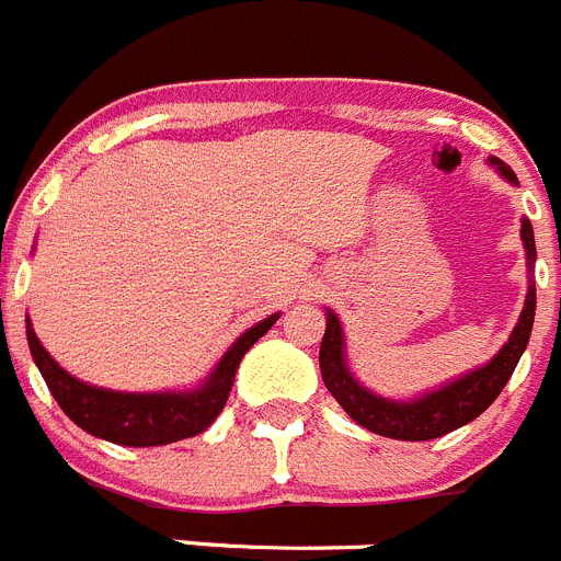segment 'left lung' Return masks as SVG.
Returning <instances> with one entry per match:
<instances>
[{"mask_svg":"<svg viewBox=\"0 0 561 561\" xmlns=\"http://www.w3.org/2000/svg\"><path fill=\"white\" fill-rule=\"evenodd\" d=\"M493 164H499L501 175L515 181V173L506 164H501L499 159H493ZM520 237H524L529 261H535V231H531L529 220H524ZM531 322H535V286H529L524 313L517 319L510 341L488 366L451 382L444 391L426 393L424 399H415V402H388L352 380L344 364V335H341L335 313H328V330H324L322 346H319V369H322V380L335 402L360 426L377 432V435L397 437V440H432V437L449 435L457 426L473 421L495 402L529 344Z\"/></svg>","mask_w":561,"mask_h":561,"instance_id":"left-lung-1","label":"left lung"}]
</instances>
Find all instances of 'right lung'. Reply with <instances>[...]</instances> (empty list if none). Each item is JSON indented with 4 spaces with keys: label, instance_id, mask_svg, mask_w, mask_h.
<instances>
[{
    "label": "right lung",
    "instance_id": "add662e5",
    "mask_svg": "<svg viewBox=\"0 0 561 561\" xmlns=\"http://www.w3.org/2000/svg\"><path fill=\"white\" fill-rule=\"evenodd\" d=\"M275 322L277 313L237 339V344L222 355L217 369L211 371L206 386L192 393H117L84 386L51 360L49 352L37 341L30 319H26V341L51 397L73 424L82 426L90 435L104 437L110 444L164 446L201 435L220 415L231 393L239 360Z\"/></svg>",
    "mask_w": 561,
    "mask_h": 561
}]
</instances>
